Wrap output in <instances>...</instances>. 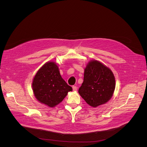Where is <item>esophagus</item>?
<instances>
[{"label": "esophagus", "instance_id": "1", "mask_svg": "<svg viewBox=\"0 0 147 147\" xmlns=\"http://www.w3.org/2000/svg\"><path fill=\"white\" fill-rule=\"evenodd\" d=\"M73 91H77V87H76V86H73Z\"/></svg>", "mask_w": 147, "mask_h": 147}]
</instances>
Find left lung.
<instances>
[{"label":"left lung","mask_w":147,"mask_h":147,"mask_svg":"<svg viewBox=\"0 0 147 147\" xmlns=\"http://www.w3.org/2000/svg\"><path fill=\"white\" fill-rule=\"evenodd\" d=\"M115 89V76L109 68L95 60L87 64L79 93L88 105L95 107L106 103Z\"/></svg>","instance_id":"obj_1"}]
</instances>
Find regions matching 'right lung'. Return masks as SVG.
<instances>
[{"instance_id":"add662e5","label":"right lung","mask_w":147,"mask_h":147,"mask_svg":"<svg viewBox=\"0 0 147 147\" xmlns=\"http://www.w3.org/2000/svg\"><path fill=\"white\" fill-rule=\"evenodd\" d=\"M32 86L35 98L50 107L61 102L68 92L73 90L61 77L58 67L53 61L46 63L39 69Z\"/></svg>"}]
</instances>
